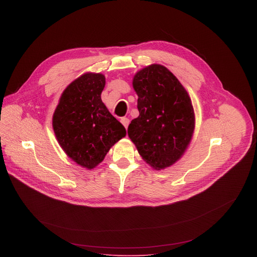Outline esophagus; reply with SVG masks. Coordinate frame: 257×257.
<instances>
[{"instance_id":"1","label":"esophagus","mask_w":257,"mask_h":257,"mask_svg":"<svg viewBox=\"0 0 257 257\" xmlns=\"http://www.w3.org/2000/svg\"><path fill=\"white\" fill-rule=\"evenodd\" d=\"M129 121H130L129 118H127V117H121V118H120V123L123 124V126H124L126 129H127L128 126H129Z\"/></svg>"}]
</instances>
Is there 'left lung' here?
<instances>
[{
    "instance_id": "1",
    "label": "left lung",
    "mask_w": 257,
    "mask_h": 257,
    "mask_svg": "<svg viewBox=\"0 0 257 257\" xmlns=\"http://www.w3.org/2000/svg\"><path fill=\"white\" fill-rule=\"evenodd\" d=\"M132 86L140 115L131 120L128 137L146 163L155 170L182 157L195 131L190 94L166 66L153 63L137 72Z\"/></svg>"
}]
</instances>
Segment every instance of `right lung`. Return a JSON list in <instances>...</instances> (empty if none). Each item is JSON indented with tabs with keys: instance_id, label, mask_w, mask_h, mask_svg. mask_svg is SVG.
<instances>
[{
	"instance_id": "add662e5",
	"label": "right lung",
	"mask_w": 257,
	"mask_h": 257,
	"mask_svg": "<svg viewBox=\"0 0 257 257\" xmlns=\"http://www.w3.org/2000/svg\"><path fill=\"white\" fill-rule=\"evenodd\" d=\"M105 76L87 72L61 93L52 125L61 149L74 163L92 170L110 148L126 137V129L107 109L101 93Z\"/></svg>"
}]
</instances>
